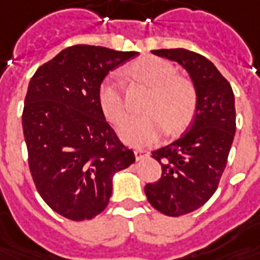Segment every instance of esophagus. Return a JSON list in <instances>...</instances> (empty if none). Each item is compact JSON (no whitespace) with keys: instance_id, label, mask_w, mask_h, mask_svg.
<instances>
[{"instance_id":"esophagus-1","label":"esophagus","mask_w":260,"mask_h":260,"mask_svg":"<svg viewBox=\"0 0 260 260\" xmlns=\"http://www.w3.org/2000/svg\"><path fill=\"white\" fill-rule=\"evenodd\" d=\"M135 157L136 161H140V159L149 157V151H145V150H135Z\"/></svg>"}]
</instances>
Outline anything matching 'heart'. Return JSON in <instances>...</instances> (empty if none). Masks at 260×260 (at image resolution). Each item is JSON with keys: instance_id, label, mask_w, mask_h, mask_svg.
<instances>
[{"instance_id": "heart-1", "label": "heart", "mask_w": 260, "mask_h": 260, "mask_svg": "<svg viewBox=\"0 0 260 260\" xmlns=\"http://www.w3.org/2000/svg\"><path fill=\"white\" fill-rule=\"evenodd\" d=\"M131 81L149 88L142 110L145 114L125 122L121 139L131 146H147L161 138L178 134L191 122L197 109L196 88L184 77L176 76L169 61L154 56L140 57L125 69ZM99 107L111 125L120 126L126 117L124 93L120 81L107 77L98 93Z\"/></svg>"}]
</instances>
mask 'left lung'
<instances>
[{
	"instance_id": "8db88e82",
	"label": "left lung",
	"mask_w": 260,
	"mask_h": 260,
	"mask_svg": "<svg viewBox=\"0 0 260 260\" xmlns=\"http://www.w3.org/2000/svg\"><path fill=\"white\" fill-rule=\"evenodd\" d=\"M153 55L176 61L189 73L197 109L187 132L151 153L162 175L145 186L151 207L167 216L199 209L218 189L236 134L234 93L212 61L183 48L157 49Z\"/></svg>"
}]
</instances>
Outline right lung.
Masks as SVG:
<instances>
[{
	"label": "right lung",
	"instance_id": "obj_1",
	"mask_svg": "<svg viewBox=\"0 0 260 260\" xmlns=\"http://www.w3.org/2000/svg\"><path fill=\"white\" fill-rule=\"evenodd\" d=\"M138 55L74 45L30 80L22 115L30 172L42 200L70 220L99 215L110 201L113 176L135 162L106 121L98 93L111 70Z\"/></svg>",
	"mask_w": 260,
	"mask_h": 260
}]
</instances>
